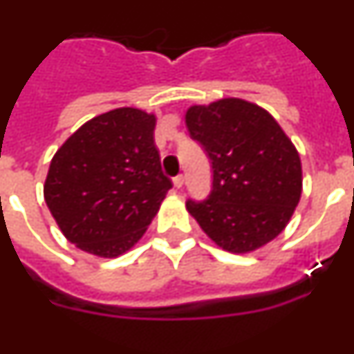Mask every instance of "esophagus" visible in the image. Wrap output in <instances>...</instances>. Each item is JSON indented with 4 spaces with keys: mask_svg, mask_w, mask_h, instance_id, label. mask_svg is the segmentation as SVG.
Wrapping results in <instances>:
<instances>
[{
    "mask_svg": "<svg viewBox=\"0 0 354 354\" xmlns=\"http://www.w3.org/2000/svg\"><path fill=\"white\" fill-rule=\"evenodd\" d=\"M174 186L177 187V189L184 186V177H183V175H175V177H174Z\"/></svg>",
    "mask_w": 354,
    "mask_h": 354,
    "instance_id": "esophagus-1",
    "label": "esophagus"
}]
</instances>
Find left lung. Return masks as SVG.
<instances>
[{
  "label": "left lung",
  "instance_id": "obj_1",
  "mask_svg": "<svg viewBox=\"0 0 354 354\" xmlns=\"http://www.w3.org/2000/svg\"><path fill=\"white\" fill-rule=\"evenodd\" d=\"M186 126L212 168L207 198L186 202L202 230L234 253L274 239L301 196V161L282 127L243 99L192 106Z\"/></svg>",
  "mask_w": 354,
  "mask_h": 354
}]
</instances>
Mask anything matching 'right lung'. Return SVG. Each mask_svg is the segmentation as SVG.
Instances as JSON below:
<instances>
[{"label": "right lung", "instance_id": "obj_1", "mask_svg": "<svg viewBox=\"0 0 354 354\" xmlns=\"http://www.w3.org/2000/svg\"><path fill=\"white\" fill-rule=\"evenodd\" d=\"M154 127V115L118 108L83 124L58 149L44 198L72 245L111 259L145 234L171 187Z\"/></svg>", "mask_w": 354, "mask_h": 354}]
</instances>
